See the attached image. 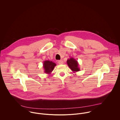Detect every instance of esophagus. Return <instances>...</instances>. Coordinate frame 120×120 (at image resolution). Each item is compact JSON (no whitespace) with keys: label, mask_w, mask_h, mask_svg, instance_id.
Segmentation results:
<instances>
[{"label":"esophagus","mask_w":120,"mask_h":120,"mask_svg":"<svg viewBox=\"0 0 120 120\" xmlns=\"http://www.w3.org/2000/svg\"><path fill=\"white\" fill-rule=\"evenodd\" d=\"M58 63L60 65H61V64H63V61L62 60H59L58 61Z\"/></svg>","instance_id":"1"}]
</instances>
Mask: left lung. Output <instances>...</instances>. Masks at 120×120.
<instances>
[{
    "label": "left lung",
    "instance_id": "obj_1",
    "mask_svg": "<svg viewBox=\"0 0 120 120\" xmlns=\"http://www.w3.org/2000/svg\"><path fill=\"white\" fill-rule=\"evenodd\" d=\"M67 64L69 68L74 73L80 71L79 64L77 60L73 58H70L67 60Z\"/></svg>",
    "mask_w": 120,
    "mask_h": 120
}]
</instances>
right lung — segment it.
Returning <instances> with one entry per match:
<instances>
[{
    "instance_id": "add662e5",
    "label": "right lung",
    "mask_w": 120,
    "mask_h": 120,
    "mask_svg": "<svg viewBox=\"0 0 120 120\" xmlns=\"http://www.w3.org/2000/svg\"><path fill=\"white\" fill-rule=\"evenodd\" d=\"M56 66L55 63H53L50 60H45L43 61V68L44 70V72L48 74H50L53 71L54 67Z\"/></svg>"
}]
</instances>
